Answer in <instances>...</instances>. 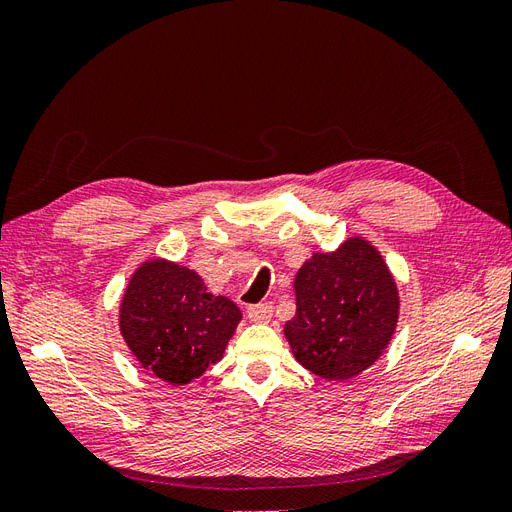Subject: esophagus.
Here are the masks:
<instances>
[{
    "instance_id": "obj_1",
    "label": "esophagus",
    "mask_w": 512,
    "mask_h": 512,
    "mask_svg": "<svg viewBox=\"0 0 512 512\" xmlns=\"http://www.w3.org/2000/svg\"><path fill=\"white\" fill-rule=\"evenodd\" d=\"M271 312H273V307L269 303H258V305L247 307V318H250L252 322H269Z\"/></svg>"
}]
</instances>
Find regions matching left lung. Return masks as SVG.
I'll return each instance as SVG.
<instances>
[{"mask_svg": "<svg viewBox=\"0 0 512 512\" xmlns=\"http://www.w3.org/2000/svg\"><path fill=\"white\" fill-rule=\"evenodd\" d=\"M297 312L284 324L307 371L342 382L363 374L389 348L399 288L378 247L361 235L333 252H314L294 275Z\"/></svg>", "mask_w": 512, "mask_h": 512, "instance_id": "1", "label": "left lung"}]
</instances>
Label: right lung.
Instances as JSON below:
<instances>
[{
    "label": "right lung",
    "instance_id": "add662e5",
    "mask_svg": "<svg viewBox=\"0 0 512 512\" xmlns=\"http://www.w3.org/2000/svg\"><path fill=\"white\" fill-rule=\"evenodd\" d=\"M241 318V309L211 294L194 269L168 258L143 260L119 303L123 342L143 369L173 386L218 363Z\"/></svg>",
    "mask_w": 512,
    "mask_h": 512
}]
</instances>
